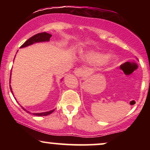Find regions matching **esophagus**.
<instances>
[{"label": "esophagus", "mask_w": 150, "mask_h": 150, "mask_svg": "<svg viewBox=\"0 0 150 150\" xmlns=\"http://www.w3.org/2000/svg\"><path fill=\"white\" fill-rule=\"evenodd\" d=\"M74 73H75V75H76L77 77H82L84 75H85V70H84L82 68H77V69L75 70V71H74Z\"/></svg>", "instance_id": "obj_1"}]
</instances>
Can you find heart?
<instances>
[{
    "label": "heart",
    "instance_id": "heart-1",
    "mask_svg": "<svg viewBox=\"0 0 150 150\" xmlns=\"http://www.w3.org/2000/svg\"><path fill=\"white\" fill-rule=\"evenodd\" d=\"M83 57L85 60L91 63H101L104 61L105 63H109L115 60V56L113 55L105 56L103 53L94 51H89L84 53Z\"/></svg>",
    "mask_w": 150,
    "mask_h": 150
}]
</instances>
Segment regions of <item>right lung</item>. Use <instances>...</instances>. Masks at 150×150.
Wrapping results in <instances>:
<instances>
[{
  "mask_svg": "<svg viewBox=\"0 0 150 150\" xmlns=\"http://www.w3.org/2000/svg\"><path fill=\"white\" fill-rule=\"evenodd\" d=\"M51 34L46 33V32H42V33H39L37 34H35L34 35L33 37H30L28 40H27L26 42L24 43L22 45L20 46V48H24V47H27V46L32 45V44H35V43H39V42H49L50 41V38L51 37ZM15 59V58H14ZM10 91H11L12 94L13 95V92L12 91V88L10 87ZM21 107L23 108V110H25V111H27L28 113H31L30 111H27L25 108H23L21 106ZM55 109L51 110L49 111H46V112H42V113H33L32 114L34 115V116H47V115L51 114V113H53Z\"/></svg>",
  "mask_w": 150,
  "mask_h": 150,
  "instance_id": "obj_1",
  "label": "right lung"
}]
</instances>
